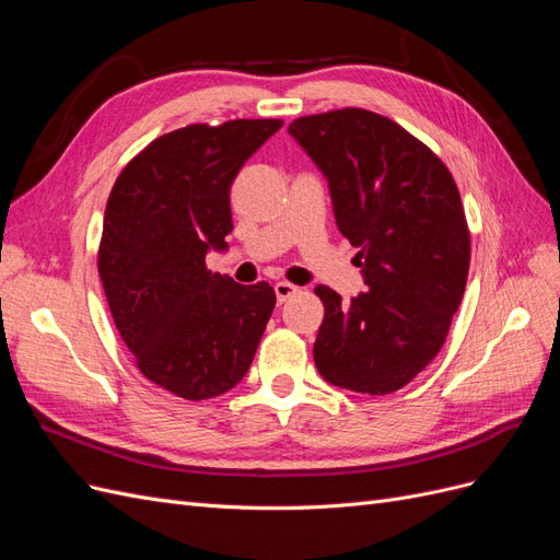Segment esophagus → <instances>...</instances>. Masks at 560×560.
<instances>
[{"label":"esophagus","mask_w":560,"mask_h":560,"mask_svg":"<svg viewBox=\"0 0 560 560\" xmlns=\"http://www.w3.org/2000/svg\"><path fill=\"white\" fill-rule=\"evenodd\" d=\"M299 292V287L292 282H276V299L278 303H284L287 299H292Z\"/></svg>","instance_id":"1"}]
</instances>
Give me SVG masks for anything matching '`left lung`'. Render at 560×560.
I'll return each instance as SVG.
<instances>
[{
	"mask_svg": "<svg viewBox=\"0 0 560 560\" xmlns=\"http://www.w3.org/2000/svg\"><path fill=\"white\" fill-rule=\"evenodd\" d=\"M290 135L329 182L336 226L366 292L343 303L325 284L315 366L331 385L389 395L442 350L469 273L460 191L430 147L393 118L346 107L301 116Z\"/></svg>",
	"mask_w": 560,
	"mask_h": 560,
	"instance_id": "1",
	"label": "left lung"
}]
</instances>
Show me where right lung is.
<instances>
[{
	"instance_id": "1",
	"label": "right lung",
	"mask_w": 560,
	"mask_h": 560,
	"mask_svg": "<svg viewBox=\"0 0 560 560\" xmlns=\"http://www.w3.org/2000/svg\"><path fill=\"white\" fill-rule=\"evenodd\" d=\"M280 126L235 118L161 135L109 194L97 273L114 325L142 376L182 399L238 385L276 308L268 282L212 273L206 254L229 247L231 184Z\"/></svg>"
}]
</instances>
